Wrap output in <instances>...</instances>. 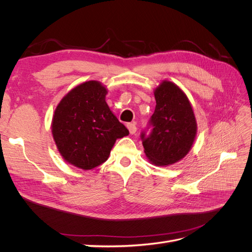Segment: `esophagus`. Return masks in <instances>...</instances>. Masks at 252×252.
<instances>
[{
  "mask_svg": "<svg viewBox=\"0 0 252 252\" xmlns=\"http://www.w3.org/2000/svg\"><path fill=\"white\" fill-rule=\"evenodd\" d=\"M127 128H128L129 132H130V134H134V133L136 132V126H135V124H133V123L127 124Z\"/></svg>",
  "mask_w": 252,
  "mask_h": 252,
  "instance_id": "1",
  "label": "esophagus"
}]
</instances>
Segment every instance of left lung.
Masks as SVG:
<instances>
[{
    "instance_id": "obj_1",
    "label": "left lung",
    "mask_w": 252,
    "mask_h": 252,
    "mask_svg": "<svg viewBox=\"0 0 252 252\" xmlns=\"http://www.w3.org/2000/svg\"><path fill=\"white\" fill-rule=\"evenodd\" d=\"M155 97L156 109L141 139L145 155L152 164L168 166L179 162L191 149L196 121L187 95L174 83L163 81L156 88Z\"/></svg>"
}]
</instances>
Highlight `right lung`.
Masks as SVG:
<instances>
[{
    "label": "right lung",
    "instance_id": "1",
    "mask_svg": "<svg viewBox=\"0 0 252 252\" xmlns=\"http://www.w3.org/2000/svg\"><path fill=\"white\" fill-rule=\"evenodd\" d=\"M107 89L97 81L81 84L55 110L51 131L66 162L90 170L108 158L117 139L129 134L105 101Z\"/></svg>",
    "mask_w": 252,
    "mask_h": 252
}]
</instances>
